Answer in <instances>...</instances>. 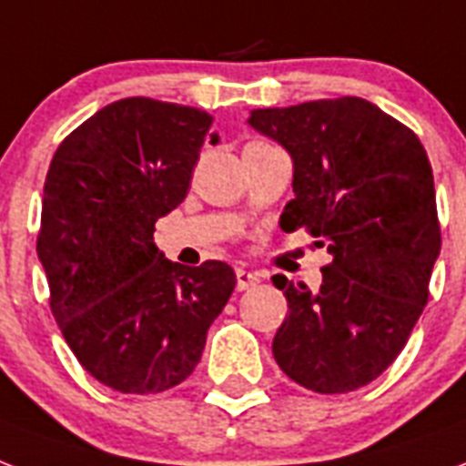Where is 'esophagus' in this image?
<instances>
[{"label": "esophagus", "instance_id": "esophagus-1", "mask_svg": "<svg viewBox=\"0 0 466 466\" xmlns=\"http://www.w3.org/2000/svg\"><path fill=\"white\" fill-rule=\"evenodd\" d=\"M236 282H238V289L245 291V289H250V287H255V284L259 282V277L255 272H248V269H243V267H238Z\"/></svg>", "mask_w": 466, "mask_h": 466}]
</instances>
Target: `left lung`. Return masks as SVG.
<instances>
[{"label":"left lung","instance_id":"1","mask_svg":"<svg viewBox=\"0 0 466 466\" xmlns=\"http://www.w3.org/2000/svg\"><path fill=\"white\" fill-rule=\"evenodd\" d=\"M248 124L294 162L282 230L306 228L333 255L319 291L274 277L289 304L274 360L311 391H355L394 362L428 304L440 223L425 147L360 96L255 109Z\"/></svg>","mask_w":466,"mask_h":466}]
</instances>
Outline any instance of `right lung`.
Wrapping results in <instances>:
<instances>
[{"label": "right lung", "mask_w": 466, "mask_h": 466, "mask_svg": "<svg viewBox=\"0 0 466 466\" xmlns=\"http://www.w3.org/2000/svg\"><path fill=\"white\" fill-rule=\"evenodd\" d=\"M211 121L131 96L86 118L50 162L35 245L50 311L79 364L121 394L182 384L236 289L226 262L184 267L153 240L189 192L204 140L218 143Z\"/></svg>", "instance_id": "add662e5"}]
</instances>
